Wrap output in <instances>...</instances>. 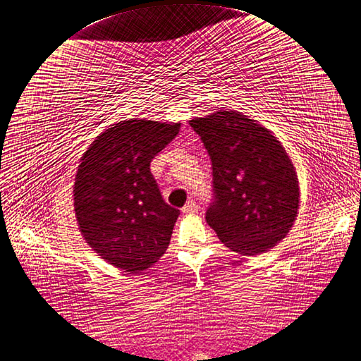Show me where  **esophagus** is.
<instances>
[{"instance_id":"obj_1","label":"esophagus","mask_w":361,"mask_h":361,"mask_svg":"<svg viewBox=\"0 0 361 361\" xmlns=\"http://www.w3.org/2000/svg\"><path fill=\"white\" fill-rule=\"evenodd\" d=\"M197 204L193 201V200H190L188 204H185L183 208H181V212L184 213V214H192V213H196L197 212Z\"/></svg>"}]
</instances>
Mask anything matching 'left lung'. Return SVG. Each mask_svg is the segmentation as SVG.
Instances as JSON below:
<instances>
[{
	"label": "left lung",
	"mask_w": 361,
	"mask_h": 361,
	"mask_svg": "<svg viewBox=\"0 0 361 361\" xmlns=\"http://www.w3.org/2000/svg\"><path fill=\"white\" fill-rule=\"evenodd\" d=\"M210 154L214 202L205 220L232 252L257 257L293 229L300 207L295 166L282 142L237 111L189 121Z\"/></svg>",
	"instance_id": "obj_1"
}]
</instances>
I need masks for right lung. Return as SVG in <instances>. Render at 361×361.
I'll return each instance as SVG.
<instances>
[{"mask_svg": "<svg viewBox=\"0 0 361 361\" xmlns=\"http://www.w3.org/2000/svg\"><path fill=\"white\" fill-rule=\"evenodd\" d=\"M180 126L118 121L80 157L73 185L80 234L102 259L129 274L149 269L169 246L180 210L164 201L149 164Z\"/></svg>", "mask_w": 361, "mask_h": 361, "instance_id": "1", "label": "right lung"}]
</instances>
